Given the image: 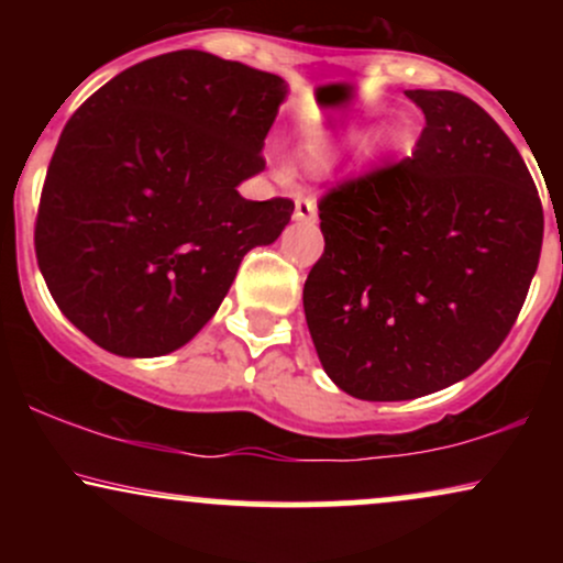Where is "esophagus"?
Returning a JSON list of instances; mask_svg holds the SVG:
<instances>
[{
	"mask_svg": "<svg viewBox=\"0 0 563 563\" xmlns=\"http://www.w3.org/2000/svg\"><path fill=\"white\" fill-rule=\"evenodd\" d=\"M294 219H299V222H314L318 219V203L309 196H296Z\"/></svg>",
	"mask_w": 563,
	"mask_h": 563,
	"instance_id": "1",
	"label": "esophagus"
}]
</instances>
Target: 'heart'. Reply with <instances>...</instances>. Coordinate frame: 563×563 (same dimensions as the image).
<instances>
[{"mask_svg":"<svg viewBox=\"0 0 563 563\" xmlns=\"http://www.w3.org/2000/svg\"><path fill=\"white\" fill-rule=\"evenodd\" d=\"M349 140H352V142H357V140H360L357 129H354V132L349 134ZM397 142H399L397 132H394L391 126H384V129H378L376 134H373V140H371V147H373V151H389V147L397 145Z\"/></svg>","mask_w":563,"mask_h":563,"instance_id":"b5f03b06","label":"heart"}]
</instances>
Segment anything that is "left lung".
<instances>
[{
    "mask_svg": "<svg viewBox=\"0 0 563 563\" xmlns=\"http://www.w3.org/2000/svg\"><path fill=\"white\" fill-rule=\"evenodd\" d=\"M410 158L320 198L325 251L303 314L325 373L367 402L439 391L487 363L525 307L542 203L525 158L474 100L407 89Z\"/></svg>",
    "mask_w": 563,
    "mask_h": 563,
    "instance_id": "1",
    "label": "left lung"
}]
</instances>
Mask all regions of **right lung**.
Wrapping results in <instances>:
<instances>
[{"mask_svg":"<svg viewBox=\"0 0 563 563\" xmlns=\"http://www.w3.org/2000/svg\"><path fill=\"white\" fill-rule=\"evenodd\" d=\"M288 87L179 49L121 70L70 115L49 161L36 262L60 312L121 357H161L206 325L294 200L235 190L264 169Z\"/></svg>","mask_w":563,"mask_h":563,"instance_id":"1","label":"right lung"}]
</instances>
